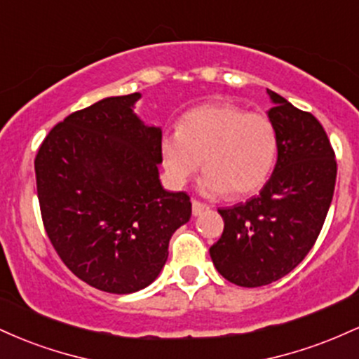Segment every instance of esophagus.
Returning <instances> with one entry per match:
<instances>
[{
    "mask_svg": "<svg viewBox=\"0 0 359 359\" xmlns=\"http://www.w3.org/2000/svg\"><path fill=\"white\" fill-rule=\"evenodd\" d=\"M205 209H208V205H205V204L199 203V201H196V199L192 201V214H194V216H201V214H203Z\"/></svg>",
    "mask_w": 359,
    "mask_h": 359,
    "instance_id": "1",
    "label": "esophagus"
}]
</instances>
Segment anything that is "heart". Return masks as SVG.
<instances>
[{
    "label": "heart",
    "mask_w": 359,
    "mask_h": 359,
    "mask_svg": "<svg viewBox=\"0 0 359 359\" xmlns=\"http://www.w3.org/2000/svg\"><path fill=\"white\" fill-rule=\"evenodd\" d=\"M277 130L265 114L229 102H212L184 114L175 131L160 138V156L174 187H184L204 158L199 189L204 196H248L273 170Z\"/></svg>",
    "instance_id": "obj_1"
}]
</instances>
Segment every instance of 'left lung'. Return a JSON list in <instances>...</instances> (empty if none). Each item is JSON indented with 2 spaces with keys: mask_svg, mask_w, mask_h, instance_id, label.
<instances>
[{
  "mask_svg": "<svg viewBox=\"0 0 359 359\" xmlns=\"http://www.w3.org/2000/svg\"><path fill=\"white\" fill-rule=\"evenodd\" d=\"M266 116L277 130L273 174L258 196L219 209L224 231L209 248L216 270L240 287L285 277L319 236L334 194L337 165L323 125L266 89Z\"/></svg>",
  "mask_w": 359,
  "mask_h": 359,
  "instance_id": "obj_1",
  "label": "left lung"
}]
</instances>
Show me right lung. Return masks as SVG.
Listing matches in <instances>:
<instances>
[{"label":"right lung","instance_id":"1","mask_svg":"<svg viewBox=\"0 0 359 359\" xmlns=\"http://www.w3.org/2000/svg\"><path fill=\"white\" fill-rule=\"evenodd\" d=\"M140 93L111 96L53 126L35 158L45 231L76 277L109 294L155 282L168 241L191 219L185 192L160 182L162 128L135 113Z\"/></svg>","mask_w":359,"mask_h":359}]
</instances>
